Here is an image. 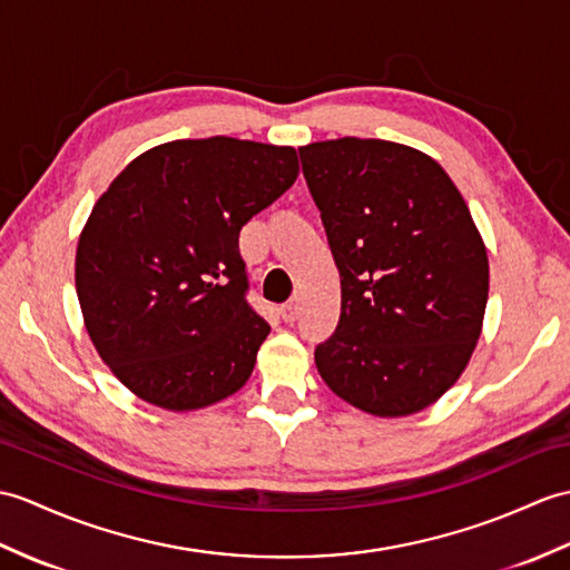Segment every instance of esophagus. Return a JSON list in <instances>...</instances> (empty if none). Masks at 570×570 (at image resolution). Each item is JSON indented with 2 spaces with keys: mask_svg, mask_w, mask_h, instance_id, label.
Here are the masks:
<instances>
[{
  "mask_svg": "<svg viewBox=\"0 0 570 570\" xmlns=\"http://www.w3.org/2000/svg\"><path fill=\"white\" fill-rule=\"evenodd\" d=\"M298 311H301V296H294L288 303H284L282 306V317L286 323H294L298 317Z\"/></svg>",
  "mask_w": 570,
  "mask_h": 570,
  "instance_id": "1",
  "label": "esophagus"
}]
</instances>
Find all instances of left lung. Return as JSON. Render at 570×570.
Listing matches in <instances>:
<instances>
[{"instance_id": "obj_1", "label": "left lung", "mask_w": 570, "mask_h": 570, "mask_svg": "<svg viewBox=\"0 0 570 570\" xmlns=\"http://www.w3.org/2000/svg\"><path fill=\"white\" fill-rule=\"evenodd\" d=\"M298 155L342 286L317 372L368 415L420 413L454 386L483 327L488 255L464 196L401 142L337 138Z\"/></svg>"}]
</instances>
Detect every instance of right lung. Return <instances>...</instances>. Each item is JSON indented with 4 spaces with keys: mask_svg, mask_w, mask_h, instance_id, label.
<instances>
[{
    "mask_svg": "<svg viewBox=\"0 0 570 570\" xmlns=\"http://www.w3.org/2000/svg\"><path fill=\"white\" fill-rule=\"evenodd\" d=\"M296 177L294 148L214 136L157 145L99 196L77 243V298L138 399L184 413L245 386L269 325L245 298L237 237Z\"/></svg>",
    "mask_w": 570,
    "mask_h": 570,
    "instance_id": "add662e5",
    "label": "right lung"
}]
</instances>
